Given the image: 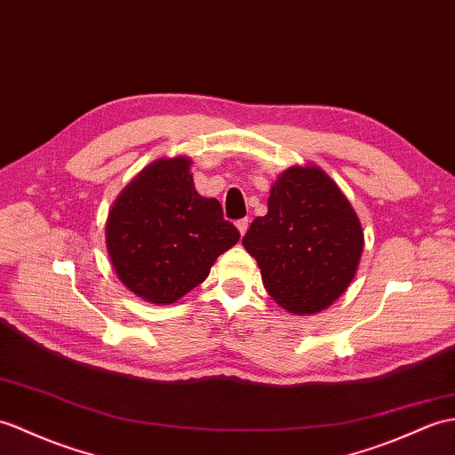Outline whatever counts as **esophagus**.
<instances>
[{"label":"esophagus","mask_w":455,"mask_h":455,"mask_svg":"<svg viewBox=\"0 0 455 455\" xmlns=\"http://www.w3.org/2000/svg\"><path fill=\"white\" fill-rule=\"evenodd\" d=\"M248 227H250V220H248V219H240V220H236V228L240 230V235H242V236L246 235Z\"/></svg>","instance_id":"esophagus-1"}]
</instances>
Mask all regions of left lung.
<instances>
[{
	"label": "left lung",
	"mask_w": 455,
	"mask_h": 455,
	"mask_svg": "<svg viewBox=\"0 0 455 455\" xmlns=\"http://www.w3.org/2000/svg\"><path fill=\"white\" fill-rule=\"evenodd\" d=\"M271 299L291 314L331 306L355 279L364 232L355 209L318 166H291L271 186L267 215L242 238Z\"/></svg>",
	"instance_id": "8db88e82"
}]
</instances>
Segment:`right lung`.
<instances>
[{
  "instance_id": "obj_1",
  "label": "right lung",
  "mask_w": 455,
  "mask_h": 455,
  "mask_svg": "<svg viewBox=\"0 0 455 455\" xmlns=\"http://www.w3.org/2000/svg\"><path fill=\"white\" fill-rule=\"evenodd\" d=\"M188 156L151 163L122 189L107 220L116 275L137 297L172 304L240 240L217 199L196 192Z\"/></svg>"
}]
</instances>
